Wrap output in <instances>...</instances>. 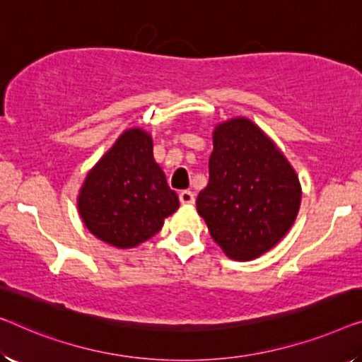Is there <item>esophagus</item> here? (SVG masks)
<instances>
[{
    "instance_id": "1",
    "label": "esophagus",
    "mask_w": 362,
    "mask_h": 362,
    "mask_svg": "<svg viewBox=\"0 0 362 362\" xmlns=\"http://www.w3.org/2000/svg\"><path fill=\"white\" fill-rule=\"evenodd\" d=\"M179 199L182 204H193L195 203V193L190 190H182L179 193Z\"/></svg>"
}]
</instances>
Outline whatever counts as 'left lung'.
<instances>
[{
  "instance_id": "8db88e82",
  "label": "left lung",
  "mask_w": 362,
  "mask_h": 362,
  "mask_svg": "<svg viewBox=\"0 0 362 362\" xmlns=\"http://www.w3.org/2000/svg\"><path fill=\"white\" fill-rule=\"evenodd\" d=\"M209 182L197 209L224 253L247 262L273 249L293 226L299 179L281 151L247 118L214 129Z\"/></svg>"
}]
</instances>
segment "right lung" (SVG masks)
I'll list each match as a JSON object with an SVG mask.
<instances>
[{"mask_svg": "<svg viewBox=\"0 0 362 362\" xmlns=\"http://www.w3.org/2000/svg\"><path fill=\"white\" fill-rule=\"evenodd\" d=\"M86 228L107 244L132 249L151 239L179 208L153 158V139L127 129L86 177L78 198Z\"/></svg>", "mask_w": 362, "mask_h": 362, "instance_id": "right-lung-1", "label": "right lung"}]
</instances>
